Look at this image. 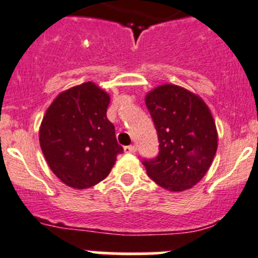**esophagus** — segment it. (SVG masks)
<instances>
[{"instance_id": "1", "label": "esophagus", "mask_w": 258, "mask_h": 258, "mask_svg": "<svg viewBox=\"0 0 258 258\" xmlns=\"http://www.w3.org/2000/svg\"><path fill=\"white\" fill-rule=\"evenodd\" d=\"M136 152H137V148H136V146L125 147V153H127V154H135Z\"/></svg>"}]
</instances>
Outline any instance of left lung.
Here are the masks:
<instances>
[{"label":"left lung","instance_id":"left-lung-1","mask_svg":"<svg viewBox=\"0 0 258 258\" xmlns=\"http://www.w3.org/2000/svg\"><path fill=\"white\" fill-rule=\"evenodd\" d=\"M146 104L159 139V154L143 159L147 174L171 191L191 188L205 176L217 152V131L200 97L176 85L147 94Z\"/></svg>","mask_w":258,"mask_h":258}]
</instances>
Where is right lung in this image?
I'll use <instances>...</instances> for the list:
<instances>
[{"label":"right lung","mask_w":258,"mask_h":258,"mask_svg":"<svg viewBox=\"0 0 258 258\" xmlns=\"http://www.w3.org/2000/svg\"><path fill=\"white\" fill-rule=\"evenodd\" d=\"M109 102L106 92L85 82L59 94L43 116L41 149L53 173L72 188L99 183L123 152L106 117Z\"/></svg>","instance_id":"add662e5"}]
</instances>
